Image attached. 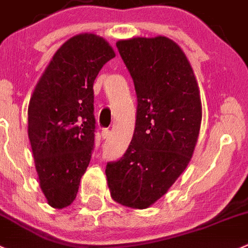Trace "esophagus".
Wrapping results in <instances>:
<instances>
[{"label":"esophagus","instance_id":"34e87169","mask_svg":"<svg viewBox=\"0 0 248 248\" xmlns=\"http://www.w3.org/2000/svg\"><path fill=\"white\" fill-rule=\"evenodd\" d=\"M108 136H109V130H108V129H103V130H102V138L107 139Z\"/></svg>","mask_w":248,"mask_h":248}]
</instances>
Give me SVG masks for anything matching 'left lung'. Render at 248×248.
<instances>
[{
    "label": "left lung",
    "instance_id": "left-lung-1",
    "mask_svg": "<svg viewBox=\"0 0 248 248\" xmlns=\"http://www.w3.org/2000/svg\"><path fill=\"white\" fill-rule=\"evenodd\" d=\"M135 85V131L119 161L106 167L110 196L143 209L166 195L187 167L199 139V85L183 49L166 36L117 42Z\"/></svg>",
    "mask_w": 248,
    "mask_h": 248
}]
</instances>
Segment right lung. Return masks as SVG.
Segmentation results:
<instances>
[{
    "instance_id": "add662e5",
    "label": "right lung",
    "mask_w": 248,
    "mask_h": 248,
    "mask_svg": "<svg viewBox=\"0 0 248 248\" xmlns=\"http://www.w3.org/2000/svg\"><path fill=\"white\" fill-rule=\"evenodd\" d=\"M115 57L95 34L65 41L35 86L28 108V135L40 187L53 208L73 203L95 145L93 81Z\"/></svg>"
}]
</instances>
